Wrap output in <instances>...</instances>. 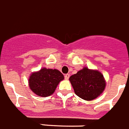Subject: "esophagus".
<instances>
[{"label":"esophagus","instance_id":"esophagus-1","mask_svg":"<svg viewBox=\"0 0 129 129\" xmlns=\"http://www.w3.org/2000/svg\"><path fill=\"white\" fill-rule=\"evenodd\" d=\"M69 77H70V74H65V79H66V80H68V79H69Z\"/></svg>","mask_w":129,"mask_h":129}]
</instances>
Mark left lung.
<instances>
[{"instance_id": "8db88e82", "label": "left lung", "mask_w": 129, "mask_h": 129, "mask_svg": "<svg viewBox=\"0 0 129 129\" xmlns=\"http://www.w3.org/2000/svg\"><path fill=\"white\" fill-rule=\"evenodd\" d=\"M74 93L81 99L92 101L101 96L106 87L103 75L97 70L84 67L70 77Z\"/></svg>"}]
</instances>
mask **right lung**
Here are the masks:
<instances>
[{
  "mask_svg": "<svg viewBox=\"0 0 129 129\" xmlns=\"http://www.w3.org/2000/svg\"><path fill=\"white\" fill-rule=\"evenodd\" d=\"M64 79V76L57 69L43 68L32 72L28 78V86L36 95L46 97L55 92L58 84Z\"/></svg>",
  "mask_w": 129,
  "mask_h": 129,
  "instance_id": "1",
  "label": "right lung"
}]
</instances>
